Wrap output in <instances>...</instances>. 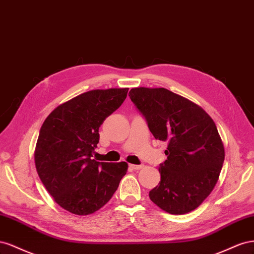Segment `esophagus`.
I'll list each match as a JSON object with an SVG mask.
<instances>
[{
    "label": "esophagus",
    "instance_id": "34e87169",
    "mask_svg": "<svg viewBox=\"0 0 254 254\" xmlns=\"http://www.w3.org/2000/svg\"><path fill=\"white\" fill-rule=\"evenodd\" d=\"M128 167L133 169V170H138V169H141L143 167V165H133V164H129Z\"/></svg>",
    "mask_w": 254,
    "mask_h": 254
}]
</instances>
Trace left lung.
Returning <instances> with one entry per match:
<instances>
[{
  "label": "left lung",
  "instance_id": "1",
  "mask_svg": "<svg viewBox=\"0 0 254 254\" xmlns=\"http://www.w3.org/2000/svg\"><path fill=\"white\" fill-rule=\"evenodd\" d=\"M128 97L155 139L167 142L151 201L170 214L193 211L214 190L224 161L215 122L200 106L166 88H132Z\"/></svg>",
  "mask_w": 254,
  "mask_h": 254
}]
</instances>
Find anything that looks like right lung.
<instances>
[{
  "label": "right lung",
  "instance_id": "right-lung-1",
  "mask_svg": "<svg viewBox=\"0 0 254 254\" xmlns=\"http://www.w3.org/2000/svg\"><path fill=\"white\" fill-rule=\"evenodd\" d=\"M128 88L97 89L57 106L43 122L35 150V165L55 202L75 215L97 212L111 200L127 164L91 159L99 127L121 106Z\"/></svg>",
  "mask_w": 254,
  "mask_h": 254
}]
</instances>
